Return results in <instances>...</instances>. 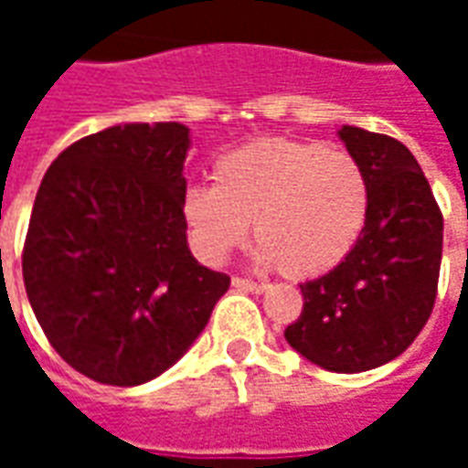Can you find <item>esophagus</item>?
Returning a JSON list of instances; mask_svg holds the SVG:
<instances>
[{
	"instance_id": "esophagus-1",
	"label": "esophagus",
	"mask_w": 468,
	"mask_h": 468,
	"mask_svg": "<svg viewBox=\"0 0 468 468\" xmlns=\"http://www.w3.org/2000/svg\"><path fill=\"white\" fill-rule=\"evenodd\" d=\"M235 291H245V293H263L268 283H255V281H248V278H233Z\"/></svg>"
}]
</instances>
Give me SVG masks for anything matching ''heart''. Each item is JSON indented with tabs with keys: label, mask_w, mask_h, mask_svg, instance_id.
Returning a JSON list of instances; mask_svg holds the SVG:
<instances>
[{
	"label": "heart",
	"mask_w": 468,
	"mask_h": 468,
	"mask_svg": "<svg viewBox=\"0 0 468 468\" xmlns=\"http://www.w3.org/2000/svg\"><path fill=\"white\" fill-rule=\"evenodd\" d=\"M183 218L197 255L223 263L253 220L255 261L291 278L331 271L358 243L371 213V180L348 150L265 137L220 154L213 185H190Z\"/></svg>",
	"instance_id": "heart-1"
}]
</instances>
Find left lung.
<instances>
[{"instance_id": "left-lung-1", "label": "left lung", "mask_w": 468, "mask_h": 468, "mask_svg": "<svg viewBox=\"0 0 468 468\" xmlns=\"http://www.w3.org/2000/svg\"><path fill=\"white\" fill-rule=\"evenodd\" d=\"M371 180V213L334 271L301 283L303 311L285 341L315 366L361 373L401 356L431 315L443 218L411 150L353 124L338 130Z\"/></svg>"}]
</instances>
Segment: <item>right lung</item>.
<instances>
[{
  "label": "right lung",
  "mask_w": 468,
  "mask_h": 468,
  "mask_svg": "<svg viewBox=\"0 0 468 468\" xmlns=\"http://www.w3.org/2000/svg\"><path fill=\"white\" fill-rule=\"evenodd\" d=\"M187 150L180 122L115 124L69 144L37 190L27 298L52 348L92 381L157 378L230 285L187 248Z\"/></svg>",
  "instance_id": "obj_1"
}]
</instances>
